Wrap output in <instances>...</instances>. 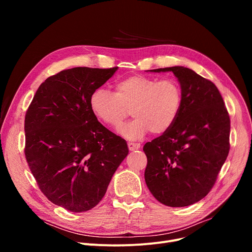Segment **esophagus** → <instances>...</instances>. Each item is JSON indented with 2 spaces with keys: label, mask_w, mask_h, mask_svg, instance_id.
Returning <instances> with one entry per match:
<instances>
[{
  "label": "esophagus",
  "mask_w": 252,
  "mask_h": 252,
  "mask_svg": "<svg viewBox=\"0 0 252 252\" xmlns=\"http://www.w3.org/2000/svg\"><path fill=\"white\" fill-rule=\"evenodd\" d=\"M127 147L129 149V151H135L140 149L141 145L139 143H127Z\"/></svg>",
  "instance_id": "esophagus-1"
}]
</instances>
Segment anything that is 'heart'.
<instances>
[{
	"label": "heart",
	"instance_id": "obj_1",
	"mask_svg": "<svg viewBox=\"0 0 252 252\" xmlns=\"http://www.w3.org/2000/svg\"><path fill=\"white\" fill-rule=\"evenodd\" d=\"M114 90H94L90 107L102 123L112 127L121 126L130 109L135 118L119 128V134L131 141L141 140L149 130L164 133L181 111L182 90L175 79L131 75L117 81Z\"/></svg>",
	"mask_w": 252,
	"mask_h": 252
}]
</instances>
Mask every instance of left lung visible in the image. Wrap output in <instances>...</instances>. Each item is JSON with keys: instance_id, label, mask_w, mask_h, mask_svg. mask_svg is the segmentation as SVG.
<instances>
[{"instance_id": "8db88e82", "label": "left lung", "mask_w": 252, "mask_h": 252, "mask_svg": "<svg viewBox=\"0 0 252 252\" xmlns=\"http://www.w3.org/2000/svg\"><path fill=\"white\" fill-rule=\"evenodd\" d=\"M171 71L183 101L176 123L144 145L145 181L152 195L170 207H184L204 198L217 181L230 150V116L216 85L184 66Z\"/></svg>"}]
</instances>
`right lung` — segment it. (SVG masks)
Segmentation results:
<instances>
[{"mask_svg": "<svg viewBox=\"0 0 252 252\" xmlns=\"http://www.w3.org/2000/svg\"><path fill=\"white\" fill-rule=\"evenodd\" d=\"M118 67H74L48 77L25 114V157L48 199L72 213L95 207L128 154L126 142L90 107Z\"/></svg>", "mask_w": 252, "mask_h": 252, "instance_id": "add662e5", "label": "right lung"}]
</instances>
